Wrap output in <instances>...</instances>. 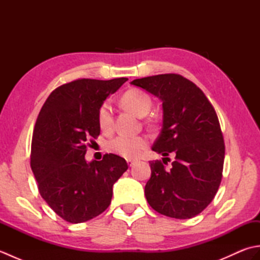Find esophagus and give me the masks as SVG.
<instances>
[{
	"label": "esophagus",
	"instance_id": "1",
	"mask_svg": "<svg viewBox=\"0 0 260 260\" xmlns=\"http://www.w3.org/2000/svg\"><path fill=\"white\" fill-rule=\"evenodd\" d=\"M127 164H128L129 167H133V165L135 164V161H134V159H131V158H128V159H127Z\"/></svg>",
	"mask_w": 260,
	"mask_h": 260
}]
</instances>
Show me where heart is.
Listing matches in <instances>:
<instances>
[{"instance_id":"obj_1","label":"heart","mask_w":260,"mask_h":260,"mask_svg":"<svg viewBox=\"0 0 260 260\" xmlns=\"http://www.w3.org/2000/svg\"><path fill=\"white\" fill-rule=\"evenodd\" d=\"M121 102L125 106L131 109L140 117L147 115L152 106L150 96L144 91L139 89H131L126 91ZM97 121L99 128L104 133H109L113 129V107L109 102H105L101 105L97 113ZM147 145V140L144 136H127L118 135L107 142L106 148L108 152L117 154L126 158L137 157Z\"/></svg>"}]
</instances>
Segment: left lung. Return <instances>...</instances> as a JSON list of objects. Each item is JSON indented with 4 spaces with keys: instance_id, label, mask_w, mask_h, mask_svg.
Wrapping results in <instances>:
<instances>
[{
    "instance_id": "left-lung-1",
    "label": "left lung",
    "mask_w": 260,
    "mask_h": 260,
    "mask_svg": "<svg viewBox=\"0 0 260 260\" xmlns=\"http://www.w3.org/2000/svg\"><path fill=\"white\" fill-rule=\"evenodd\" d=\"M131 85L162 102V131L152 150L165 156L164 163L170 152L176 155L171 170L161 161L150 162L146 200L167 217H196L213 200L222 178L224 143L215 110L200 88L180 75L145 77Z\"/></svg>"
}]
</instances>
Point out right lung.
<instances>
[{
	"instance_id": "add662e5",
	"label": "right lung",
	"mask_w": 260,
	"mask_h": 260,
	"mask_svg": "<svg viewBox=\"0 0 260 260\" xmlns=\"http://www.w3.org/2000/svg\"><path fill=\"white\" fill-rule=\"evenodd\" d=\"M127 78L78 79L54 89L39 113L32 137L31 169L39 192L70 223L90 220L106 210L113 185L128 169L125 158L106 154L87 162L90 137L101 133L97 113Z\"/></svg>"
}]
</instances>
